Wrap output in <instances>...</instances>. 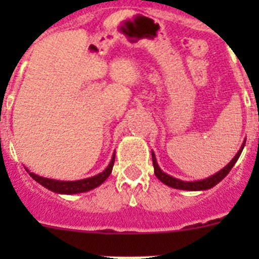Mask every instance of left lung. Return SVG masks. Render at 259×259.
<instances>
[{
	"label": "left lung",
	"mask_w": 259,
	"mask_h": 259,
	"mask_svg": "<svg viewBox=\"0 0 259 259\" xmlns=\"http://www.w3.org/2000/svg\"><path fill=\"white\" fill-rule=\"evenodd\" d=\"M244 146H245V140H244V143H242L241 148H240V150L237 152V154L232 158V161H231L227 166L224 167V168H222V170L218 171L217 174H214V175L210 176V178H206V179H203V180H197V182H183V180H179V179H176V178H172V176L167 175L166 172H163V171L159 168V166H158L157 163V159H155L154 153L152 152L154 174L158 179L163 183V184L168 185V187H171V188L183 189V191H205V189H210L212 188L214 185L218 184L219 182H222V180L227 176V174L230 172L231 168L235 166V163H236L237 159H239L240 154H241L242 149H244Z\"/></svg>",
	"instance_id": "8db88e82"
}]
</instances>
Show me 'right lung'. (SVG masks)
Instances as JSON below:
<instances>
[{
    "label": "right lung",
    "instance_id": "obj_1",
    "mask_svg": "<svg viewBox=\"0 0 259 259\" xmlns=\"http://www.w3.org/2000/svg\"><path fill=\"white\" fill-rule=\"evenodd\" d=\"M114 161H115V154H113V158H111L109 166H107L101 174L92 176V178H88V179L76 180V182H61V180L42 178V176H38L33 172H29V171L28 172L29 175H31L32 179L36 180L38 184H41L42 187H45V188H48L52 192H56V193H61V194L83 193V192H88L91 191V189H95L96 187L101 185L102 183L109 178L111 171H113Z\"/></svg>",
    "mask_w": 259,
    "mask_h": 259
}]
</instances>
